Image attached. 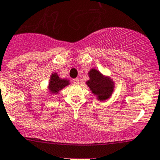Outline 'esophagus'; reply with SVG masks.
<instances>
[{
  "label": "esophagus",
  "instance_id": "1",
  "mask_svg": "<svg viewBox=\"0 0 160 160\" xmlns=\"http://www.w3.org/2000/svg\"><path fill=\"white\" fill-rule=\"evenodd\" d=\"M72 82H73L74 84H76V85H77V84H79V83H80V80H79L78 78L73 79V80H72Z\"/></svg>",
  "mask_w": 160,
  "mask_h": 160
}]
</instances>
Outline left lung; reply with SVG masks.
<instances>
[{"label":"left lung","instance_id":"8db88e82","mask_svg":"<svg viewBox=\"0 0 160 160\" xmlns=\"http://www.w3.org/2000/svg\"><path fill=\"white\" fill-rule=\"evenodd\" d=\"M90 80L86 82L88 86L99 101H106L114 91V83L108 77H105L96 69H91L88 72Z\"/></svg>","mask_w":160,"mask_h":160}]
</instances>
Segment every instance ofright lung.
I'll list each match as a JSON object with an SVG mask.
<instances>
[{"label":"right lung","mask_w":160,"mask_h":160,"mask_svg":"<svg viewBox=\"0 0 160 160\" xmlns=\"http://www.w3.org/2000/svg\"><path fill=\"white\" fill-rule=\"evenodd\" d=\"M70 84L68 80L61 79L57 74V72H54L50 77V81L49 83V90L52 93H57L59 90L63 89L65 87Z\"/></svg>","instance_id":"1"}]
</instances>
